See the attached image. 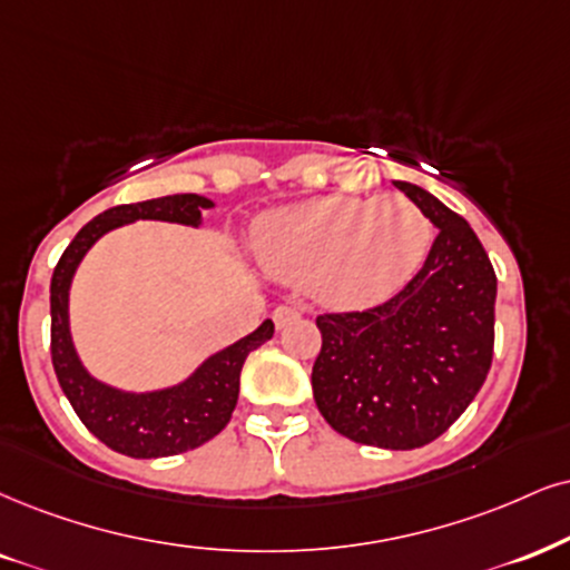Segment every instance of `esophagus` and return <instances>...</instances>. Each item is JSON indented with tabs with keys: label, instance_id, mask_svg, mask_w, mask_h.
<instances>
[{
	"label": "esophagus",
	"instance_id": "34e87169",
	"mask_svg": "<svg viewBox=\"0 0 570 570\" xmlns=\"http://www.w3.org/2000/svg\"><path fill=\"white\" fill-rule=\"evenodd\" d=\"M298 317H301V308H296V306H277V308H274V314H272V320H274V325H277V330L293 325V322H296Z\"/></svg>",
	"mask_w": 570,
	"mask_h": 570
}]
</instances>
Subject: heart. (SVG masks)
I'll return each instance as SVG.
<instances>
[{"label":"heart","mask_w":570,"mask_h":570,"mask_svg":"<svg viewBox=\"0 0 570 570\" xmlns=\"http://www.w3.org/2000/svg\"><path fill=\"white\" fill-rule=\"evenodd\" d=\"M433 224L404 195H327L258 227V256L274 277L304 283L333 308H367L396 296L423 266Z\"/></svg>","instance_id":"b5f03b06"}]
</instances>
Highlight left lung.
Listing matches in <instances>:
<instances>
[{
    "label": "left lung",
    "instance_id": "8db88e82",
    "mask_svg": "<svg viewBox=\"0 0 570 570\" xmlns=\"http://www.w3.org/2000/svg\"><path fill=\"white\" fill-rule=\"evenodd\" d=\"M439 229L423 269L364 312L320 314L314 402L356 444L417 449L468 410L494 356L497 274L470 224L423 187L393 181Z\"/></svg>",
    "mask_w": 570,
    "mask_h": 570
}]
</instances>
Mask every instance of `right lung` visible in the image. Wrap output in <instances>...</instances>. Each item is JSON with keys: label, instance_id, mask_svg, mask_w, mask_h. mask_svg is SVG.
Instances as JSON below:
<instances>
[{"label": "right lung", "instance_id": "obj_1", "mask_svg": "<svg viewBox=\"0 0 570 570\" xmlns=\"http://www.w3.org/2000/svg\"><path fill=\"white\" fill-rule=\"evenodd\" d=\"M210 206L214 203L203 195L185 193L108 208L89 224H83L79 235L62 250L52 272V285H49L52 346L49 348H52L55 375L89 433L118 454L135 456V460L171 456L198 449L216 433H222L235 412L245 356L272 338L274 325L272 320H266L250 335L232 343L219 354L208 356L185 383L164 391L126 393L95 381L76 354L68 327L70 279H73L76 266L81 264L83 253L100 240L105 232L137 219L198 227L203 222L200 210Z\"/></svg>", "mask_w": 570, "mask_h": 570}]
</instances>
